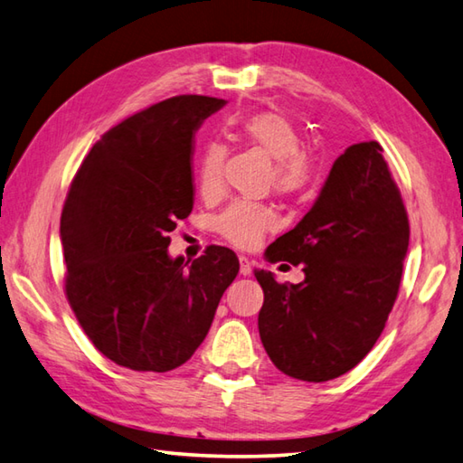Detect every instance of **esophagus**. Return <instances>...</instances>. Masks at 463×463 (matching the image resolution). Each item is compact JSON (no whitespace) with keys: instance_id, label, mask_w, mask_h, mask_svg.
I'll use <instances>...</instances> for the list:
<instances>
[{"instance_id":"1","label":"esophagus","mask_w":463,"mask_h":463,"mask_svg":"<svg viewBox=\"0 0 463 463\" xmlns=\"http://www.w3.org/2000/svg\"><path fill=\"white\" fill-rule=\"evenodd\" d=\"M239 262H241V275L242 277H249L252 273V265L250 260L247 257H239Z\"/></svg>"}]
</instances>
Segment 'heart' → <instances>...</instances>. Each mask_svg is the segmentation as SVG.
Returning <instances> with one entry per match:
<instances>
[{
	"label": "heart",
	"mask_w": 463,
	"mask_h": 463,
	"mask_svg": "<svg viewBox=\"0 0 463 463\" xmlns=\"http://www.w3.org/2000/svg\"><path fill=\"white\" fill-rule=\"evenodd\" d=\"M237 130L244 142L275 160L273 186L279 194H303L313 184L315 160L309 152L301 150V130L293 120L279 112H257L241 118ZM222 162L224 148L219 142H208L196 166V186L203 196L211 198L221 193ZM273 226V211L257 203H232L214 219L216 232L237 247H252Z\"/></svg>",
	"instance_id": "b5f03b06"
}]
</instances>
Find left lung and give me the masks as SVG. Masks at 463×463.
I'll return each mask as SVG.
<instances>
[{
	"instance_id": "8db88e82",
	"label": "left lung",
	"mask_w": 463,
	"mask_h": 463,
	"mask_svg": "<svg viewBox=\"0 0 463 463\" xmlns=\"http://www.w3.org/2000/svg\"><path fill=\"white\" fill-rule=\"evenodd\" d=\"M407 247L410 221L383 148L353 144L311 211L265 252L270 262L301 265L305 280L280 285L255 270L265 293L259 333L275 367L313 383L355 367L393 309Z\"/></svg>"
}]
</instances>
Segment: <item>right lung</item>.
Wrapping results in <instances>:
<instances>
[{
    "label": "right lung",
    "instance_id": "1",
    "mask_svg": "<svg viewBox=\"0 0 463 463\" xmlns=\"http://www.w3.org/2000/svg\"><path fill=\"white\" fill-rule=\"evenodd\" d=\"M222 106L196 94L152 104L108 130L71 180L60 221L66 297L116 365L165 373L186 364L239 275L226 247L190 265L168 255V232L194 204V132Z\"/></svg>",
    "mask_w": 463,
    "mask_h": 463
}]
</instances>
